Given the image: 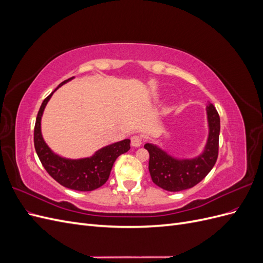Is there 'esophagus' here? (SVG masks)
I'll list each match as a JSON object with an SVG mask.
<instances>
[{
    "label": "esophagus",
    "instance_id": "34e87169",
    "mask_svg": "<svg viewBox=\"0 0 263 263\" xmlns=\"http://www.w3.org/2000/svg\"><path fill=\"white\" fill-rule=\"evenodd\" d=\"M142 144V138L138 135H135L132 137V146L133 147H140Z\"/></svg>",
    "mask_w": 263,
    "mask_h": 263
}]
</instances>
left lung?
I'll return each mask as SVG.
<instances>
[{
	"label": "left lung",
	"mask_w": 263,
	"mask_h": 263,
	"mask_svg": "<svg viewBox=\"0 0 263 263\" xmlns=\"http://www.w3.org/2000/svg\"><path fill=\"white\" fill-rule=\"evenodd\" d=\"M209 135L202 153L193 158H176L153 142H147L149 172L153 182L170 192L193 187L201 182L217 160L220 119L213 104L206 106Z\"/></svg>",
	"instance_id": "obj_1"
}]
</instances>
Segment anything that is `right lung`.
Returning <instances> with one entry per match:
<instances>
[{
    "label": "right lung",
    "mask_w": 263,
    "mask_h": 263,
    "mask_svg": "<svg viewBox=\"0 0 263 263\" xmlns=\"http://www.w3.org/2000/svg\"><path fill=\"white\" fill-rule=\"evenodd\" d=\"M74 77L60 83L42 103L36 117L34 129V145L37 156L46 171L65 187L76 191H93L99 189L108 180L110 170L116 159L130 149V139H124L107 145L95 151L94 155L80 159L61 157L46 144L42 135V117L47 103L59 87L71 81Z\"/></svg>",
    "instance_id": "add662e5"
}]
</instances>
